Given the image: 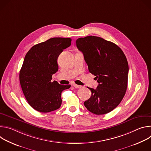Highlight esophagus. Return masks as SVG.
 Wrapping results in <instances>:
<instances>
[{
    "label": "esophagus",
    "instance_id": "obj_1",
    "mask_svg": "<svg viewBox=\"0 0 151 151\" xmlns=\"http://www.w3.org/2000/svg\"><path fill=\"white\" fill-rule=\"evenodd\" d=\"M73 87L76 88H81L82 86L81 85H76V84H73Z\"/></svg>",
    "mask_w": 151,
    "mask_h": 151
}]
</instances>
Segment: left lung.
I'll list each match as a JSON object with an SVG mask.
<instances>
[{
    "label": "left lung",
    "instance_id": "8db88e82",
    "mask_svg": "<svg viewBox=\"0 0 151 151\" xmlns=\"http://www.w3.org/2000/svg\"><path fill=\"white\" fill-rule=\"evenodd\" d=\"M76 44L83 54L89 72L99 83L96 89L88 88L92 94L84 106L96 115L109 113L119 105L127 90V58L118 45L100 37H80Z\"/></svg>",
    "mask_w": 151,
    "mask_h": 151
}]
</instances>
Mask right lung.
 <instances>
[{"instance_id": "1", "label": "right lung", "mask_w": 151, "mask_h": 151, "mask_svg": "<svg viewBox=\"0 0 151 151\" xmlns=\"http://www.w3.org/2000/svg\"><path fill=\"white\" fill-rule=\"evenodd\" d=\"M70 38L53 37L32 47L19 72V82L28 103L37 111L50 112L60 108L61 94L70 85L51 81L58 69L57 58L71 45Z\"/></svg>"}]
</instances>
